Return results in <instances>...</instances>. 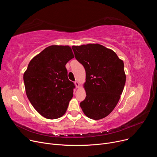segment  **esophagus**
I'll list each match as a JSON object with an SVG mask.
<instances>
[{
  "instance_id": "esophagus-1",
  "label": "esophagus",
  "mask_w": 157,
  "mask_h": 157,
  "mask_svg": "<svg viewBox=\"0 0 157 157\" xmlns=\"http://www.w3.org/2000/svg\"><path fill=\"white\" fill-rule=\"evenodd\" d=\"M75 84L76 88H79V82L75 81Z\"/></svg>"
}]
</instances>
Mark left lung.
Segmentation results:
<instances>
[{
    "mask_svg": "<svg viewBox=\"0 0 157 157\" xmlns=\"http://www.w3.org/2000/svg\"><path fill=\"white\" fill-rule=\"evenodd\" d=\"M72 48L86 71V96L80 106L89 119H103L116 107L124 90L126 81L124 62L113 50L98 43Z\"/></svg>",
    "mask_w": 157,
    "mask_h": 157,
    "instance_id": "obj_1",
    "label": "left lung"
}]
</instances>
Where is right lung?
<instances>
[{
	"label": "right lung",
	"instance_id": "add662e5",
	"mask_svg": "<svg viewBox=\"0 0 157 157\" xmlns=\"http://www.w3.org/2000/svg\"><path fill=\"white\" fill-rule=\"evenodd\" d=\"M74 57L70 46L52 45L30 61L24 74L26 94L43 117L55 119L65 114L75 87L65 65Z\"/></svg>",
	"mask_w": 157,
	"mask_h": 157
}]
</instances>
